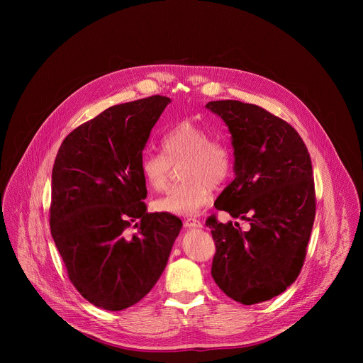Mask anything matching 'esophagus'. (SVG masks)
I'll use <instances>...</instances> for the list:
<instances>
[{
  "instance_id": "esophagus-1",
  "label": "esophagus",
  "mask_w": 363,
  "mask_h": 363,
  "mask_svg": "<svg viewBox=\"0 0 363 363\" xmlns=\"http://www.w3.org/2000/svg\"><path fill=\"white\" fill-rule=\"evenodd\" d=\"M184 225H185V227H188V228H195V227L198 228V227H201L202 224H201V221H199V220H196V218H192V217H191V218H186V220L184 221Z\"/></svg>"
}]
</instances>
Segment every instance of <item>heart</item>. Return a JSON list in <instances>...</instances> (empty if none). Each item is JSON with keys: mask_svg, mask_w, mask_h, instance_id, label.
<instances>
[{"mask_svg": "<svg viewBox=\"0 0 363 363\" xmlns=\"http://www.w3.org/2000/svg\"><path fill=\"white\" fill-rule=\"evenodd\" d=\"M164 153L143 150L140 172L153 191L168 188L172 165L181 162L184 182L171 188L167 195L155 201V208L175 216H194L208 205L213 185L224 184L233 167L230 147L192 122H179L162 138Z\"/></svg>", "mask_w": 363, "mask_h": 363, "instance_id": "b5f03b06", "label": "heart"}]
</instances>
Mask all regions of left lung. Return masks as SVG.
Segmentation results:
<instances>
[{"mask_svg":"<svg viewBox=\"0 0 363 363\" xmlns=\"http://www.w3.org/2000/svg\"><path fill=\"white\" fill-rule=\"evenodd\" d=\"M223 118L233 136L235 178L216 208L250 224L242 231L213 214L216 254L211 274L233 300L255 304L283 293L300 274L316 216L308 150L286 121L238 100L206 106Z\"/></svg>","mask_w":363,"mask_h":363,"instance_id":"obj_1","label":"left lung"}]
</instances>
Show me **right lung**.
Listing matches in <instances>:
<instances>
[{
    "instance_id": "right-lung-1",
    "label": "right lung",
    "mask_w": 363,
    "mask_h": 363,
    "mask_svg": "<svg viewBox=\"0 0 363 363\" xmlns=\"http://www.w3.org/2000/svg\"><path fill=\"white\" fill-rule=\"evenodd\" d=\"M169 101L155 94L106 109L66 136L53 165L51 235L72 284L111 312L157 284L182 227L143 202L140 155Z\"/></svg>"
}]
</instances>
